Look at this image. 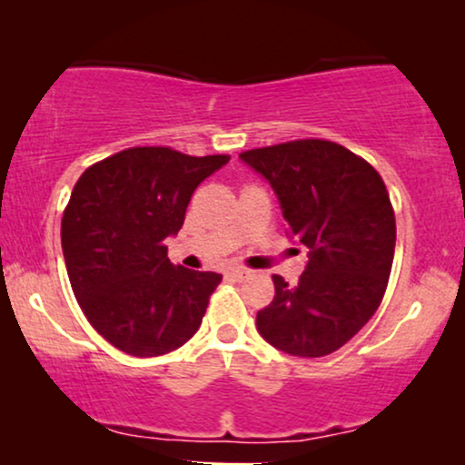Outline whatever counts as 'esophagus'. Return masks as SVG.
<instances>
[{
    "mask_svg": "<svg viewBox=\"0 0 465 465\" xmlns=\"http://www.w3.org/2000/svg\"><path fill=\"white\" fill-rule=\"evenodd\" d=\"M249 275H251L249 269H229L227 271V277L233 282H242L244 277H249Z\"/></svg>",
    "mask_w": 465,
    "mask_h": 465,
    "instance_id": "obj_1",
    "label": "esophagus"
}]
</instances>
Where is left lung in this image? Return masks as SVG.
I'll return each instance as SVG.
<instances>
[{
	"instance_id": "obj_1",
	"label": "left lung",
	"mask_w": 465,
	"mask_h": 465,
	"mask_svg": "<svg viewBox=\"0 0 465 465\" xmlns=\"http://www.w3.org/2000/svg\"><path fill=\"white\" fill-rule=\"evenodd\" d=\"M269 179L303 247L295 286L273 275L275 297L258 312L260 334L303 359L328 356L373 317L396 251V214L378 170L330 140H292L240 153Z\"/></svg>"
}]
</instances>
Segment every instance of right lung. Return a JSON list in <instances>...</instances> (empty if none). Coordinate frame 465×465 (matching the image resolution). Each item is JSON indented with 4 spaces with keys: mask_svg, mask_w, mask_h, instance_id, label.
Masks as SVG:
<instances>
[{
    "mask_svg": "<svg viewBox=\"0 0 465 465\" xmlns=\"http://www.w3.org/2000/svg\"><path fill=\"white\" fill-rule=\"evenodd\" d=\"M227 162L135 146L80 174L63 212V255L84 317L114 348L151 359L199 330L223 275L174 266L163 240L183 225L192 192Z\"/></svg>",
    "mask_w": 465,
    "mask_h": 465,
    "instance_id": "1",
    "label": "right lung"
}]
</instances>
